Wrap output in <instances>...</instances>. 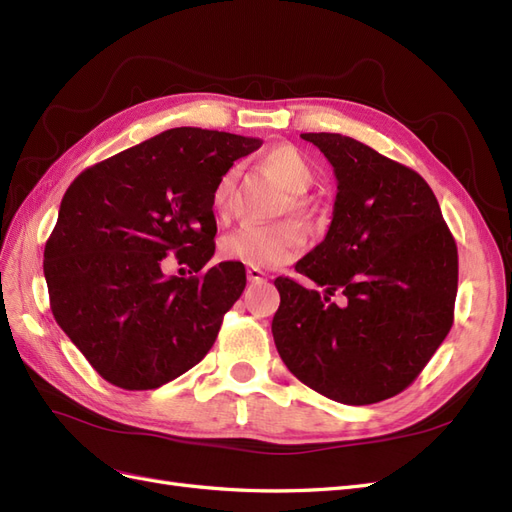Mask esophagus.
Instances as JSON below:
<instances>
[{
    "label": "esophagus",
    "mask_w": 512,
    "mask_h": 512,
    "mask_svg": "<svg viewBox=\"0 0 512 512\" xmlns=\"http://www.w3.org/2000/svg\"><path fill=\"white\" fill-rule=\"evenodd\" d=\"M265 277H267L265 271H260L256 267H247V280L250 282H260V280H265Z\"/></svg>",
    "instance_id": "obj_1"
}]
</instances>
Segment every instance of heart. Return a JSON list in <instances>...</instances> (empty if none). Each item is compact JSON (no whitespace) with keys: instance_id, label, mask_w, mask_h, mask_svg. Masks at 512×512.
<instances>
[{"instance_id":"heart-1","label":"heart","mask_w":512,"mask_h":512,"mask_svg":"<svg viewBox=\"0 0 512 512\" xmlns=\"http://www.w3.org/2000/svg\"><path fill=\"white\" fill-rule=\"evenodd\" d=\"M262 164L282 181L284 188L294 194L307 192L316 181V170L305 158V153L288 143L271 147L262 156ZM235 181L237 173L228 170L215 183L211 200L218 213H226L230 209L232 194H235ZM292 207L307 211V200L303 196H292ZM305 241L307 235L303 226L292 220L273 224H243L222 239V254L228 260L243 262V265L269 269L286 265L292 258H297Z\"/></svg>"}]
</instances>
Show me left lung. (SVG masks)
I'll use <instances>...</instances> for the list:
<instances>
[{
	"label": "left lung",
	"mask_w": 512,
	"mask_h": 512,
	"mask_svg": "<svg viewBox=\"0 0 512 512\" xmlns=\"http://www.w3.org/2000/svg\"><path fill=\"white\" fill-rule=\"evenodd\" d=\"M301 138L331 162L337 196L327 237L294 267L324 294L277 277L275 346L309 389L348 406L378 404L408 389L453 327L457 245L412 168L350 136Z\"/></svg>",
	"instance_id": "left-lung-1"
}]
</instances>
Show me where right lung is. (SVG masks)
Segmentation results:
<instances>
[{
  "label": "right lung",
  "mask_w": 512,
  "mask_h": 512,
  "mask_svg": "<svg viewBox=\"0 0 512 512\" xmlns=\"http://www.w3.org/2000/svg\"><path fill=\"white\" fill-rule=\"evenodd\" d=\"M260 145L173 128L70 183L44 247V277L57 324L106 382L158 389L211 350L245 288L241 262L202 271L218 232L211 196L232 162ZM170 253L197 275L166 276Z\"/></svg>",
  "instance_id": "right-lung-1"
}]
</instances>
